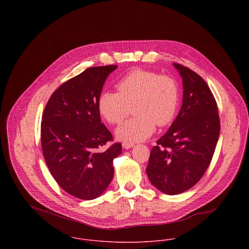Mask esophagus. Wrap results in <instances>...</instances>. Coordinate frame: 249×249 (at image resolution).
I'll return each mask as SVG.
<instances>
[{
	"instance_id": "34e87169",
	"label": "esophagus",
	"mask_w": 249,
	"mask_h": 249,
	"mask_svg": "<svg viewBox=\"0 0 249 249\" xmlns=\"http://www.w3.org/2000/svg\"><path fill=\"white\" fill-rule=\"evenodd\" d=\"M133 146H134V143H132V142H123V147L125 148V149H129V148H131V147H133Z\"/></svg>"
}]
</instances>
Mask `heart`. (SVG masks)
Wrapping results in <instances>:
<instances>
[{"label": "heart", "mask_w": 249, "mask_h": 249, "mask_svg": "<svg viewBox=\"0 0 249 249\" xmlns=\"http://www.w3.org/2000/svg\"><path fill=\"white\" fill-rule=\"evenodd\" d=\"M118 93L103 92L98 101L101 115L111 124H120L133 108L135 117L116 130L119 140L142 142L155 130V124L167 125L178 105L177 81L169 75L134 70L117 83Z\"/></svg>", "instance_id": "obj_1"}]
</instances>
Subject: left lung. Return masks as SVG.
<instances>
[{
    "label": "left lung",
    "instance_id": "left-lung-1",
    "mask_svg": "<svg viewBox=\"0 0 249 249\" xmlns=\"http://www.w3.org/2000/svg\"><path fill=\"white\" fill-rule=\"evenodd\" d=\"M174 66L182 78V106L152 147L145 171L156 189L171 196L191 189L203 177L220 131L216 103L207 83L189 68Z\"/></svg>",
    "mask_w": 249,
    "mask_h": 249
}]
</instances>
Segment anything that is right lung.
<instances>
[{"label":"right lung","instance_id":"1","mask_svg":"<svg viewBox=\"0 0 249 249\" xmlns=\"http://www.w3.org/2000/svg\"><path fill=\"white\" fill-rule=\"evenodd\" d=\"M117 65L88 68L64 82L50 98L41 124V144L47 166L58 185L72 196L99 197L113 176V160L122 153L102 123L99 97Z\"/></svg>","mask_w":249,"mask_h":249}]
</instances>
